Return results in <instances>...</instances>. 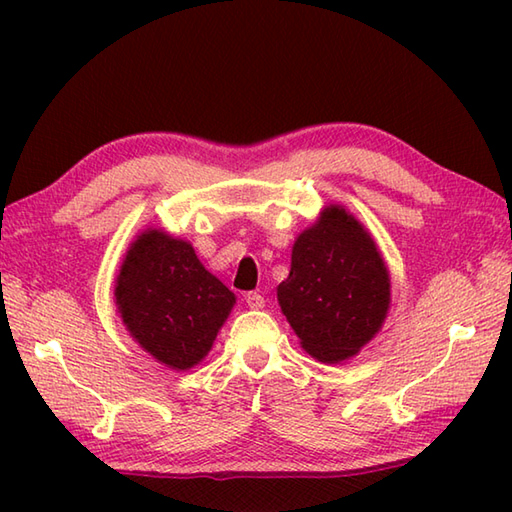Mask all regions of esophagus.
<instances>
[{
  "mask_svg": "<svg viewBox=\"0 0 512 512\" xmlns=\"http://www.w3.org/2000/svg\"><path fill=\"white\" fill-rule=\"evenodd\" d=\"M246 306L250 310H264L266 301H264L262 295H259V292H248V295H246Z\"/></svg>",
  "mask_w": 512,
  "mask_h": 512,
  "instance_id": "1",
  "label": "esophagus"
}]
</instances>
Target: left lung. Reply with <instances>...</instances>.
<instances>
[{
    "label": "left lung",
    "mask_w": 512,
    "mask_h": 512,
    "mask_svg": "<svg viewBox=\"0 0 512 512\" xmlns=\"http://www.w3.org/2000/svg\"><path fill=\"white\" fill-rule=\"evenodd\" d=\"M277 301L299 343L321 363L356 356L383 328L391 277L367 228L341 204H328L292 244Z\"/></svg>",
    "instance_id": "obj_1"
}]
</instances>
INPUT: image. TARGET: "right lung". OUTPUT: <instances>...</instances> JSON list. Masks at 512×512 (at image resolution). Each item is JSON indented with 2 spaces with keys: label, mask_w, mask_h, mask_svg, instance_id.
I'll use <instances>...</instances> for the list:
<instances>
[{
  "label": "right lung",
  "mask_w": 512,
  "mask_h": 512,
  "mask_svg": "<svg viewBox=\"0 0 512 512\" xmlns=\"http://www.w3.org/2000/svg\"><path fill=\"white\" fill-rule=\"evenodd\" d=\"M114 284L116 310L129 336L176 372L204 361L237 301L202 266L187 239L162 228L136 235Z\"/></svg>",
  "instance_id": "obj_1"
}]
</instances>
